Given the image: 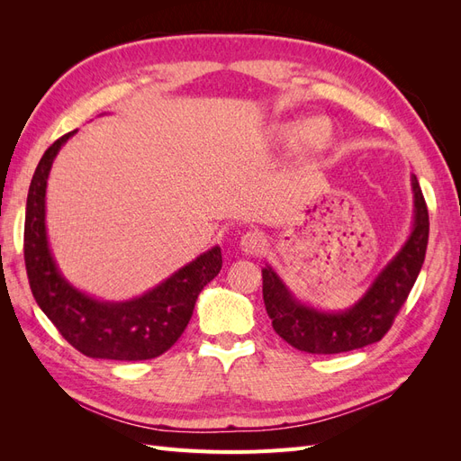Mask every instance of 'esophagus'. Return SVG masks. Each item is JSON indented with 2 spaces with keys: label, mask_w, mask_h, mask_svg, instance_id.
Masks as SVG:
<instances>
[{
  "label": "esophagus",
  "mask_w": 461,
  "mask_h": 461,
  "mask_svg": "<svg viewBox=\"0 0 461 461\" xmlns=\"http://www.w3.org/2000/svg\"><path fill=\"white\" fill-rule=\"evenodd\" d=\"M265 248V236L261 232H246L240 239V249L246 256H258Z\"/></svg>",
  "instance_id": "obj_1"
}]
</instances>
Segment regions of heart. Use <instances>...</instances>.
Masks as SVG:
<instances>
[{
	"instance_id": "1",
	"label": "heart",
	"mask_w": 461,
	"mask_h": 461,
	"mask_svg": "<svg viewBox=\"0 0 461 461\" xmlns=\"http://www.w3.org/2000/svg\"><path fill=\"white\" fill-rule=\"evenodd\" d=\"M275 136L285 144L310 140L313 149H325L330 142L329 127L321 119H300L285 122L275 129Z\"/></svg>"
}]
</instances>
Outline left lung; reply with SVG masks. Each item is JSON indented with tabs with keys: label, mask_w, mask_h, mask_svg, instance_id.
<instances>
[{
	"label": "left lung",
	"mask_w": 461,
	"mask_h": 461,
	"mask_svg": "<svg viewBox=\"0 0 461 461\" xmlns=\"http://www.w3.org/2000/svg\"><path fill=\"white\" fill-rule=\"evenodd\" d=\"M411 192L413 222L408 240L350 308L325 312L300 302L271 265H265L263 302L278 337L308 354L350 352L384 337L413 288L427 252L429 213L415 175H411Z\"/></svg>",
	"instance_id": "obj_1"
}]
</instances>
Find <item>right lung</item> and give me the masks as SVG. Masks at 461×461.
<instances>
[{
  "label": "right lung",
  "mask_w": 461,
  "mask_h": 461,
  "mask_svg": "<svg viewBox=\"0 0 461 461\" xmlns=\"http://www.w3.org/2000/svg\"><path fill=\"white\" fill-rule=\"evenodd\" d=\"M75 134L77 131H71L46 149L29 188L24 263L31 290L61 337L85 356L117 361L158 357L180 339L200 292L219 275L221 248L207 249L158 286L131 300H102L68 283L48 240L46 188L55 156Z\"/></svg>",
  "instance_id": "right-lung-1"
}]
</instances>
